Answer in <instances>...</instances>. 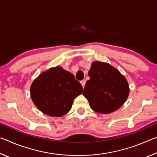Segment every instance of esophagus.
I'll return each mask as SVG.
<instances>
[{"label":"esophagus","instance_id":"esophagus-1","mask_svg":"<svg viewBox=\"0 0 157 157\" xmlns=\"http://www.w3.org/2000/svg\"><path fill=\"white\" fill-rule=\"evenodd\" d=\"M80 83H81V84H82V87H83V88H84L85 84H86V80H85V79H83V80H82V81L80 82Z\"/></svg>","mask_w":157,"mask_h":157}]
</instances>
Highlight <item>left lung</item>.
Returning a JSON list of instances; mask_svg holds the SVG:
<instances>
[{
	"label": "left lung",
	"instance_id": "8db88e82",
	"mask_svg": "<svg viewBox=\"0 0 157 157\" xmlns=\"http://www.w3.org/2000/svg\"><path fill=\"white\" fill-rule=\"evenodd\" d=\"M89 76L83 95L94 111L110 113L125 102L129 94V84L116 68L97 61L92 63Z\"/></svg>",
	"mask_w": 157,
	"mask_h": 157
}]
</instances>
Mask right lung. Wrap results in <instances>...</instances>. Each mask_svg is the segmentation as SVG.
<instances>
[{
  "instance_id": "obj_1",
  "label": "right lung",
  "mask_w": 157,
  "mask_h": 157,
  "mask_svg": "<svg viewBox=\"0 0 157 157\" xmlns=\"http://www.w3.org/2000/svg\"><path fill=\"white\" fill-rule=\"evenodd\" d=\"M82 91V86L73 74L60 66L42 73L30 87L34 104L41 112L52 117L67 113L74 99Z\"/></svg>"
}]
</instances>
